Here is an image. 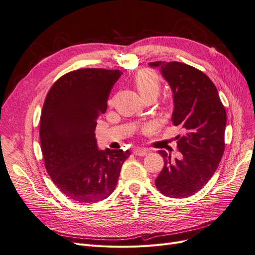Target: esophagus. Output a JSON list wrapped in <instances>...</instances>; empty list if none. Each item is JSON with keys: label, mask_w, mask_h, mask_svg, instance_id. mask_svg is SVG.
Returning a JSON list of instances; mask_svg holds the SVG:
<instances>
[{"label": "esophagus", "mask_w": 255, "mask_h": 255, "mask_svg": "<svg viewBox=\"0 0 255 255\" xmlns=\"http://www.w3.org/2000/svg\"><path fill=\"white\" fill-rule=\"evenodd\" d=\"M133 154L137 155V156H145V155L148 154V151L142 148H136L133 150Z\"/></svg>", "instance_id": "obj_1"}]
</instances>
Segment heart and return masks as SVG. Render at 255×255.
<instances>
[{
  "label": "heart",
  "instance_id": "heart-1",
  "mask_svg": "<svg viewBox=\"0 0 255 255\" xmlns=\"http://www.w3.org/2000/svg\"><path fill=\"white\" fill-rule=\"evenodd\" d=\"M135 86L141 98L155 97L160 92V81L158 77L150 71H141L135 76Z\"/></svg>",
  "mask_w": 255,
  "mask_h": 255
}]
</instances>
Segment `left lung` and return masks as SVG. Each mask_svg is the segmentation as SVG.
<instances>
[{"label":"left lung","instance_id":"obj_1","mask_svg":"<svg viewBox=\"0 0 255 255\" xmlns=\"http://www.w3.org/2000/svg\"><path fill=\"white\" fill-rule=\"evenodd\" d=\"M149 65L158 68L169 83L174 103L172 121L185 132L177 137L180 159L172 160L167 152L158 151L164 165L155 184L164 196L186 198L209 181L223 156L226 112L217 87L203 72L177 61Z\"/></svg>","mask_w":255,"mask_h":255}]
</instances>
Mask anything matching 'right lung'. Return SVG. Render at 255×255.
<instances>
[{"label":"right lung","mask_w":255,"mask_h":255,"mask_svg":"<svg viewBox=\"0 0 255 255\" xmlns=\"http://www.w3.org/2000/svg\"><path fill=\"white\" fill-rule=\"evenodd\" d=\"M119 70L81 69L62 76L49 91L40 117L39 138L46 169L70 199L95 203L118 183L130 151L99 150L97 119L107 109Z\"/></svg>","instance_id":"obj_1"}]
</instances>
